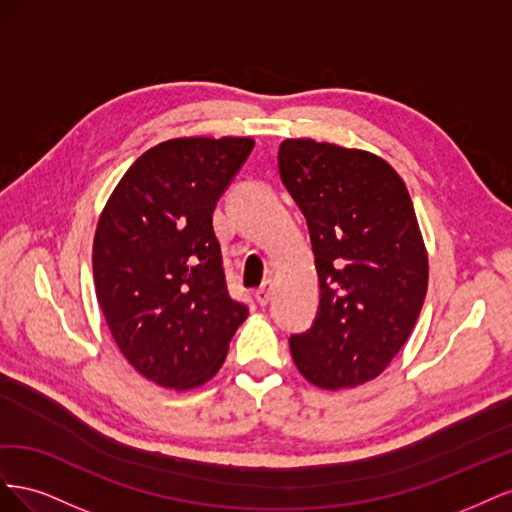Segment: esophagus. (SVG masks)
Returning <instances> with one entry per match:
<instances>
[{"label":"esophagus","instance_id":"1","mask_svg":"<svg viewBox=\"0 0 512 512\" xmlns=\"http://www.w3.org/2000/svg\"><path fill=\"white\" fill-rule=\"evenodd\" d=\"M271 288H273V282L265 280L262 282V286L256 290V299L260 305H267L271 301Z\"/></svg>","mask_w":512,"mask_h":512}]
</instances>
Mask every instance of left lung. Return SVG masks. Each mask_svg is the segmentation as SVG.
Wrapping results in <instances>:
<instances>
[{
  "instance_id": "left-lung-1",
  "label": "left lung",
  "mask_w": 512,
  "mask_h": 512,
  "mask_svg": "<svg viewBox=\"0 0 512 512\" xmlns=\"http://www.w3.org/2000/svg\"><path fill=\"white\" fill-rule=\"evenodd\" d=\"M277 168L305 215L320 282L312 327L290 335L294 365L320 389H352L393 361L425 301L410 194L374 153L312 138L284 141Z\"/></svg>"
}]
</instances>
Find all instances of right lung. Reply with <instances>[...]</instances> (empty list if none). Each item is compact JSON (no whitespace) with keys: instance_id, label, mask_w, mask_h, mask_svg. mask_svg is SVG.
<instances>
[{"instance_id":"obj_1","label":"right lung","mask_w":512,"mask_h":512,"mask_svg":"<svg viewBox=\"0 0 512 512\" xmlns=\"http://www.w3.org/2000/svg\"><path fill=\"white\" fill-rule=\"evenodd\" d=\"M252 138H173L145 151L100 215L94 282L123 356L164 389L211 380L247 305L232 299L213 211Z\"/></svg>"}]
</instances>
